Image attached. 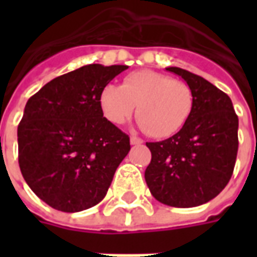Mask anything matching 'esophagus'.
<instances>
[{
    "label": "esophagus",
    "instance_id": "obj_1",
    "mask_svg": "<svg viewBox=\"0 0 257 257\" xmlns=\"http://www.w3.org/2000/svg\"><path fill=\"white\" fill-rule=\"evenodd\" d=\"M143 140L138 138V136H131V145H142Z\"/></svg>",
    "mask_w": 257,
    "mask_h": 257
}]
</instances>
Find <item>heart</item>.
Masks as SVG:
<instances>
[{
  "label": "heart",
  "mask_w": 257,
  "mask_h": 257,
  "mask_svg": "<svg viewBox=\"0 0 257 257\" xmlns=\"http://www.w3.org/2000/svg\"><path fill=\"white\" fill-rule=\"evenodd\" d=\"M101 111L112 123L121 125L135 107L136 118L147 135L157 139L178 134L191 115L193 89L183 81L151 70H139L123 78L122 86L106 85L100 92Z\"/></svg>",
  "instance_id": "obj_1"
}]
</instances>
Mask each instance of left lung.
Instances as JSON below:
<instances>
[{"label": "left lung", "mask_w": 257, "mask_h": 257, "mask_svg": "<svg viewBox=\"0 0 257 257\" xmlns=\"http://www.w3.org/2000/svg\"><path fill=\"white\" fill-rule=\"evenodd\" d=\"M194 95L191 115L178 134L146 146L151 161L145 179L153 197L175 208L213 199L231 179L238 151V117L231 99L202 77L179 67Z\"/></svg>", "instance_id": "1"}]
</instances>
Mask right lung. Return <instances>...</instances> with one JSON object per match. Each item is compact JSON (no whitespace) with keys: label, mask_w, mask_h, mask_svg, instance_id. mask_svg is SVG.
I'll return each mask as SVG.
<instances>
[{"label":"right lung","mask_w":257,"mask_h":257,"mask_svg":"<svg viewBox=\"0 0 257 257\" xmlns=\"http://www.w3.org/2000/svg\"><path fill=\"white\" fill-rule=\"evenodd\" d=\"M128 66L88 64L49 81L18 126L26 183L53 209L79 212L106 197L129 136L103 117L101 89Z\"/></svg>","instance_id":"add662e5"}]
</instances>
